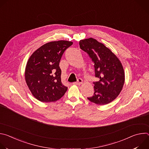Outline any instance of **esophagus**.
I'll return each mask as SVG.
<instances>
[{"instance_id": "obj_1", "label": "esophagus", "mask_w": 149, "mask_h": 149, "mask_svg": "<svg viewBox=\"0 0 149 149\" xmlns=\"http://www.w3.org/2000/svg\"><path fill=\"white\" fill-rule=\"evenodd\" d=\"M82 84V79H81V78H79L77 82H73V84H74V85H78V86H79V85H81V84Z\"/></svg>"}]
</instances>
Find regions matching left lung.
<instances>
[{"mask_svg": "<svg viewBox=\"0 0 149 149\" xmlns=\"http://www.w3.org/2000/svg\"><path fill=\"white\" fill-rule=\"evenodd\" d=\"M79 47L94 63V94L87 98L97 105L107 104L120 94L125 81L123 67L117 56L103 44L92 38L79 40Z\"/></svg>", "mask_w": 149, "mask_h": 149, "instance_id": "8db88e82", "label": "left lung"}]
</instances>
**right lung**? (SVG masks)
Here are the masks:
<instances>
[{
  "label": "right lung",
  "instance_id": "add662e5",
  "mask_svg": "<svg viewBox=\"0 0 149 149\" xmlns=\"http://www.w3.org/2000/svg\"><path fill=\"white\" fill-rule=\"evenodd\" d=\"M72 42L52 41L37 49L29 57L25 71L27 86L38 100L55 102L59 100L68 88L61 82L59 63L62 54Z\"/></svg>",
  "mask_w": 149,
  "mask_h": 149
}]
</instances>
